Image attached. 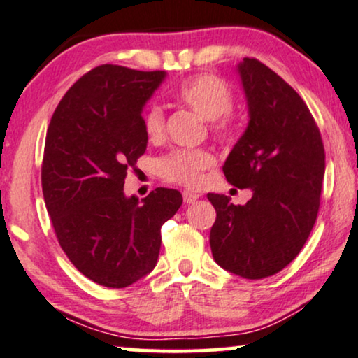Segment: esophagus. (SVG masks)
Wrapping results in <instances>:
<instances>
[{
    "label": "esophagus",
    "mask_w": 358,
    "mask_h": 358,
    "mask_svg": "<svg viewBox=\"0 0 358 358\" xmlns=\"http://www.w3.org/2000/svg\"><path fill=\"white\" fill-rule=\"evenodd\" d=\"M199 199V194L190 192V190H184V202L185 203H194Z\"/></svg>",
    "instance_id": "34e87169"
}]
</instances>
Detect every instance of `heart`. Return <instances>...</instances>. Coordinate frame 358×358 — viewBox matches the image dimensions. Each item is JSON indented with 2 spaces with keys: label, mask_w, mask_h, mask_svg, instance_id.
I'll return each instance as SVG.
<instances>
[{
  "label": "heart",
  "mask_w": 358,
  "mask_h": 358,
  "mask_svg": "<svg viewBox=\"0 0 358 358\" xmlns=\"http://www.w3.org/2000/svg\"><path fill=\"white\" fill-rule=\"evenodd\" d=\"M176 99L201 118L213 122L215 133H229L227 113L234 105V95L222 78L210 73L190 77L176 88ZM143 124L148 136L159 139L164 131V111L161 106L152 105L145 113ZM213 162L215 157L207 150H176L161 161V171L168 180L185 187H197L203 180L202 173L213 166Z\"/></svg>",
  "instance_id": "1"
}]
</instances>
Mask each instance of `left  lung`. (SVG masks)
I'll list each match as a JSON object with an SVG mask.
<instances>
[{
	"label": "left lung",
	"mask_w": 358,
	"mask_h": 358,
	"mask_svg": "<svg viewBox=\"0 0 358 358\" xmlns=\"http://www.w3.org/2000/svg\"><path fill=\"white\" fill-rule=\"evenodd\" d=\"M248 124L224 164L230 184L252 189L243 206L207 194L217 219L213 259L245 280H262L298 257L317 219L326 171L319 129L303 99L257 59L236 66Z\"/></svg>",
	"instance_id": "left-lung-1"
}]
</instances>
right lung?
Wrapping results in <instances>:
<instances>
[{
	"instance_id": "obj_1",
	"label": "right lung",
	"mask_w": 358,
	"mask_h": 358,
	"mask_svg": "<svg viewBox=\"0 0 358 358\" xmlns=\"http://www.w3.org/2000/svg\"><path fill=\"white\" fill-rule=\"evenodd\" d=\"M166 76L95 67L69 88L50 120L45 207L67 258L100 286L127 287L150 275L161 227L182 206L176 189L157 187L143 201L123 190L127 171L148 146L143 110Z\"/></svg>"
}]
</instances>
